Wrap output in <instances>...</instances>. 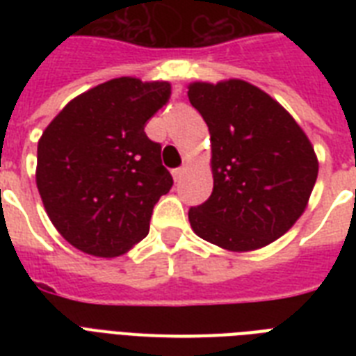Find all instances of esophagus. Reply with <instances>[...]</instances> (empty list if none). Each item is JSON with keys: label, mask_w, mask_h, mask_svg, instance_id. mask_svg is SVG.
<instances>
[{"label": "esophagus", "mask_w": 356, "mask_h": 356, "mask_svg": "<svg viewBox=\"0 0 356 356\" xmlns=\"http://www.w3.org/2000/svg\"><path fill=\"white\" fill-rule=\"evenodd\" d=\"M184 172H186V168H184V166H181V168H175V170H173V172H172V175H173V181H175V183H179V181H181V179H183Z\"/></svg>", "instance_id": "obj_1"}]
</instances>
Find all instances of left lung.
Returning a JSON list of instances; mask_svg holds the SVG:
<instances>
[{
  "mask_svg": "<svg viewBox=\"0 0 356 356\" xmlns=\"http://www.w3.org/2000/svg\"><path fill=\"white\" fill-rule=\"evenodd\" d=\"M188 99L211 133V197L192 231L233 253L266 248L293 227L318 179L314 145L292 114L242 79L194 81Z\"/></svg>",
  "mask_w": 356,
  "mask_h": 356,
  "instance_id": "obj_1",
  "label": "left lung"
}]
</instances>
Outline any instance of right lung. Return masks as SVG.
I'll list each match as a JSON object with an SVG mask.
<instances>
[{"label": "right lung", "instance_id": "add662e5", "mask_svg": "<svg viewBox=\"0 0 356 356\" xmlns=\"http://www.w3.org/2000/svg\"><path fill=\"white\" fill-rule=\"evenodd\" d=\"M170 94L168 81L116 77L74 97L44 129L36 186L75 249L114 259L147 236L153 207L173 179L144 125Z\"/></svg>", "mask_w": 356, "mask_h": 356}]
</instances>
